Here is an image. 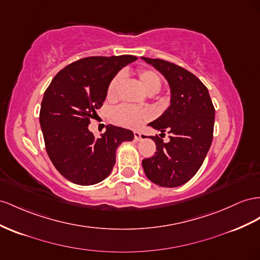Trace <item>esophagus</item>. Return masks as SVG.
Masks as SVG:
<instances>
[{
    "mask_svg": "<svg viewBox=\"0 0 260 260\" xmlns=\"http://www.w3.org/2000/svg\"><path fill=\"white\" fill-rule=\"evenodd\" d=\"M135 140L136 141H140V140H141V133H140L139 131L135 132Z\"/></svg>",
    "mask_w": 260,
    "mask_h": 260,
    "instance_id": "esophagus-1",
    "label": "esophagus"
}]
</instances>
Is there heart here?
<instances>
[{
    "mask_svg": "<svg viewBox=\"0 0 260 260\" xmlns=\"http://www.w3.org/2000/svg\"><path fill=\"white\" fill-rule=\"evenodd\" d=\"M137 76L140 84L149 94H155L162 87V79H160L159 74L152 69H139ZM122 80L123 76L121 73L116 74L111 79L107 87L108 100H115L117 97ZM113 118L117 123L123 125V127L137 129L149 120L151 118V113L146 109H139L130 106V105H121V106L113 110Z\"/></svg>",
    "mask_w": 260,
    "mask_h": 260,
    "instance_id": "b5f03b06",
    "label": "heart"
}]
</instances>
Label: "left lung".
<instances>
[{
  "mask_svg": "<svg viewBox=\"0 0 260 260\" xmlns=\"http://www.w3.org/2000/svg\"><path fill=\"white\" fill-rule=\"evenodd\" d=\"M142 59L165 76L172 92L171 106L149 123L160 132L167 130L170 142L164 143L158 136L150 137L156 144V152L144 158L142 166L154 184L178 187L199 171L211 146L214 106L205 84L191 72L162 59Z\"/></svg>",
  "mask_w": 260,
  "mask_h": 260,
  "instance_id": "obj_1",
  "label": "left lung"
}]
</instances>
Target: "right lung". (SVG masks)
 Masks as SVG:
<instances>
[{"mask_svg":"<svg viewBox=\"0 0 260 260\" xmlns=\"http://www.w3.org/2000/svg\"><path fill=\"white\" fill-rule=\"evenodd\" d=\"M137 59L130 54L80 59L58 72L46 89L39 114L46 150L57 171L74 184L89 186L107 178L117 147L133 140L132 131L113 124L95 138L88 124L103 106L111 79Z\"/></svg>","mask_w":260,"mask_h":260,"instance_id":"1","label":"right lung"}]
</instances>
